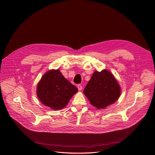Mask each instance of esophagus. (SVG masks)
I'll use <instances>...</instances> for the list:
<instances>
[{"label": "esophagus", "instance_id": "obj_1", "mask_svg": "<svg viewBox=\"0 0 155 155\" xmlns=\"http://www.w3.org/2000/svg\"><path fill=\"white\" fill-rule=\"evenodd\" d=\"M77 88H78V91H81L82 89V86L80 85V84H78V85H77Z\"/></svg>", "mask_w": 155, "mask_h": 155}]
</instances>
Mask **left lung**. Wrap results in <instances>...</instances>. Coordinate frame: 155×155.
<instances>
[{
    "mask_svg": "<svg viewBox=\"0 0 155 155\" xmlns=\"http://www.w3.org/2000/svg\"><path fill=\"white\" fill-rule=\"evenodd\" d=\"M120 93V85L113 74L107 70L94 72L84 90L91 104L97 109H104L116 102Z\"/></svg>",
    "mask_w": 155,
    "mask_h": 155,
    "instance_id": "obj_1",
    "label": "left lung"
}]
</instances>
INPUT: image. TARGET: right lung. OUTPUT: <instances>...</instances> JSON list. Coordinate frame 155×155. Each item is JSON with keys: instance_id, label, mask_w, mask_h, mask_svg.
I'll use <instances>...</instances> for the list:
<instances>
[{"instance_id": "1", "label": "right lung", "mask_w": 155, "mask_h": 155, "mask_svg": "<svg viewBox=\"0 0 155 155\" xmlns=\"http://www.w3.org/2000/svg\"><path fill=\"white\" fill-rule=\"evenodd\" d=\"M77 91V87L64 77L59 70L45 73L37 87L40 102L55 110L64 108Z\"/></svg>"}]
</instances>
